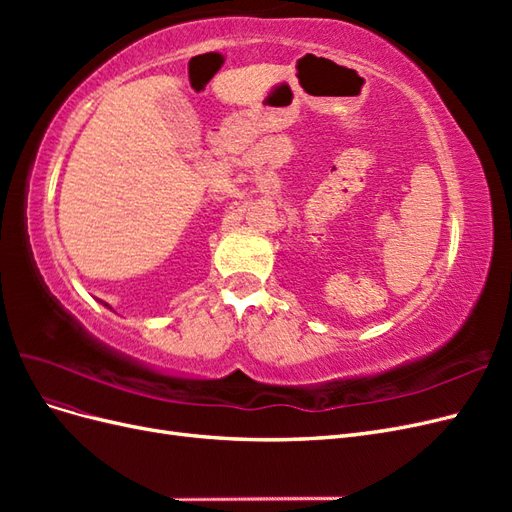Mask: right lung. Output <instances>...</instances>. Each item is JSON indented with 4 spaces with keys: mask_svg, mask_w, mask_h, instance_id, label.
Returning <instances> with one entry per match:
<instances>
[{
    "mask_svg": "<svg viewBox=\"0 0 512 512\" xmlns=\"http://www.w3.org/2000/svg\"><path fill=\"white\" fill-rule=\"evenodd\" d=\"M104 307H108V309H111V305H108V303H104V301H100Z\"/></svg>",
    "mask_w": 512,
    "mask_h": 512,
    "instance_id": "add662e5",
    "label": "right lung"
}]
</instances>
